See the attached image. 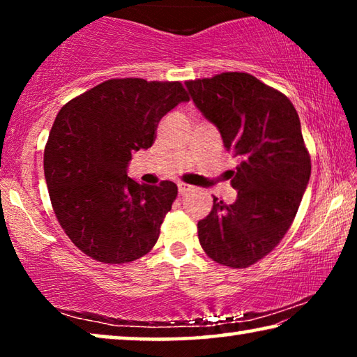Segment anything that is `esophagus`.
<instances>
[{
    "label": "esophagus",
    "mask_w": 357,
    "mask_h": 357,
    "mask_svg": "<svg viewBox=\"0 0 357 357\" xmlns=\"http://www.w3.org/2000/svg\"><path fill=\"white\" fill-rule=\"evenodd\" d=\"M178 190L181 195H185V193H189L193 190V185H189V184H184V183H179L178 184Z\"/></svg>",
    "instance_id": "34e87169"
}]
</instances>
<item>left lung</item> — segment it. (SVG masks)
<instances>
[{"instance_id":"obj_1","label":"left lung","mask_w":357,"mask_h":357,"mask_svg":"<svg viewBox=\"0 0 357 357\" xmlns=\"http://www.w3.org/2000/svg\"><path fill=\"white\" fill-rule=\"evenodd\" d=\"M185 86L239 160L228 172L236 202L214 197L211 213L198 222V239L214 261L249 268L285 236L309 184L310 155L298 112L285 94L245 72H223Z\"/></svg>"}]
</instances>
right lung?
<instances>
[{"mask_svg":"<svg viewBox=\"0 0 357 357\" xmlns=\"http://www.w3.org/2000/svg\"><path fill=\"white\" fill-rule=\"evenodd\" d=\"M181 102L189 96L179 82L113 78L56 114L44 151L48 195L64 233L96 261H134L159 239L178 187L138 184L128 167Z\"/></svg>","mask_w":357,"mask_h":357,"instance_id":"right-lung-1","label":"right lung"}]
</instances>
